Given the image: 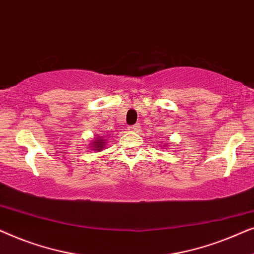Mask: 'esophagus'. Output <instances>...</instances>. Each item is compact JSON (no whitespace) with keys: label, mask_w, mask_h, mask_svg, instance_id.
I'll use <instances>...</instances> for the list:
<instances>
[{"label":"esophagus","mask_w":254,"mask_h":254,"mask_svg":"<svg viewBox=\"0 0 254 254\" xmlns=\"http://www.w3.org/2000/svg\"><path fill=\"white\" fill-rule=\"evenodd\" d=\"M128 129H129V130H134V131H137L138 129H140V125L135 124V125H133V126L128 127Z\"/></svg>","instance_id":"esophagus-1"}]
</instances>
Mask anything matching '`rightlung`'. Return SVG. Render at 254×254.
<instances>
[{
  "instance_id": "obj_1",
  "label": "right lung",
  "mask_w": 254,
  "mask_h": 254,
  "mask_svg": "<svg viewBox=\"0 0 254 254\" xmlns=\"http://www.w3.org/2000/svg\"><path fill=\"white\" fill-rule=\"evenodd\" d=\"M104 145H105V142H104V140H98V137H97V140L93 141V143H92V147H93L92 150L100 151L104 148Z\"/></svg>"
}]
</instances>
